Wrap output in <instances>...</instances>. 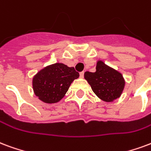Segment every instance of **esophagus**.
I'll return each instance as SVG.
<instances>
[{
  "label": "esophagus",
  "instance_id": "esophagus-1",
  "mask_svg": "<svg viewBox=\"0 0 151 151\" xmlns=\"http://www.w3.org/2000/svg\"><path fill=\"white\" fill-rule=\"evenodd\" d=\"M83 77H84V72L82 71V72L80 73V78H83Z\"/></svg>",
  "mask_w": 151,
  "mask_h": 151
}]
</instances>
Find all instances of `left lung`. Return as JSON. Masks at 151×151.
<instances>
[{"label": "left lung", "instance_id": "8db88e82", "mask_svg": "<svg viewBox=\"0 0 151 151\" xmlns=\"http://www.w3.org/2000/svg\"><path fill=\"white\" fill-rule=\"evenodd\" d=\"M84 78L96 95L106 102L119 98L125 86V80L121 73L108 66L102 61H98L95 72L86 71Z\"/></svg>", "mask_w": 151, "mask_h": 151}]
</instances>
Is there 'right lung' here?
<instances>
[{"label":"right lung","instance_id":"add662e5","mask_svg":"<svg viewBox=\"0 0 151 151\" xmlns=\"http://www.w3.org/2000/svg\"><path fill=\"white\" fill-rule=\"evenodd\" d=\"M79 73L73 67L63 63H55L45 67L33 78V92L45 103L58 102L63 98L73 80Z\"/></svg>","mask_w":151,"mask_h":151}]
</instances>
